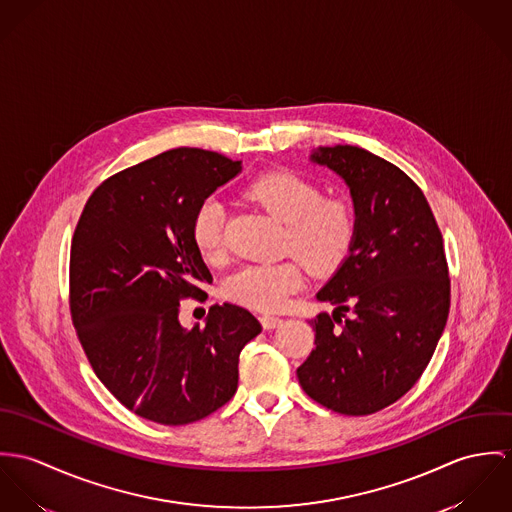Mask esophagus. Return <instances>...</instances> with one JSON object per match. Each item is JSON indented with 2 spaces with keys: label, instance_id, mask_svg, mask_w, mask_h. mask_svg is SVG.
<instances>
[{
  "label": "esophagus",
  "instance_id": "obj_1",
  "mask_svg": "<svg viewBox=\"0 0 512 512\" xmlns=\"http://www.w3.org/2000/svg\"><path fill=\"white\" fill-rule=\"evenodd\" d=\"M261 326H263L265 330H275V328L283 326V318L273 316V314H263V316H261Z\"/></svg>",
  "mask_w": 512,
  "mask_h": 512
}]
</instances>
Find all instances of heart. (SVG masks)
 <instances>
[{
	"label": "heart",
	"mask_w": 512,
	"mask_h": 512,
	"mask_svg": "<svg viewBox=\"0 0 512 512\" xmlns=\"http://www.w3.org/2000/svg\"><path fill=\"white\" fill-rule=\"evenodd\" d=\"M249 194L286 226V249L312 271L332 273L349 255L357 231L355 214L347 202L324 198L314 180L296 172H271L255 180ZM192 237L206 261L224 259V206L218 200H206L198 208ZM302 283L304 273L294 261L247 265L229 277L226 296L249 308L279 310Z\"/></svg>",
	"instance_id": "obj_1"
}]
</instances>
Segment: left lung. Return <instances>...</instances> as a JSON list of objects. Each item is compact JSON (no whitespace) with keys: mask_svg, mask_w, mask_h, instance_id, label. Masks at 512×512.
Listing matches in <instances>:
<instances>
[{"mask_svg":"<svg viewBox=\"0 0 512 512\" xmlns=\"http://www.w3.org/2000/svg\"><path fill=\"white\" fill-rule=\"evenodd\" d=\"M310 163L345 182L357 231L316 292L336 308L310 322L316 349L296 377L322 406L365 416L414 387L442 338L450 312L444 241L422 190L393 163L355 145L318 147Z\"/></svg>","mask_w":512,"mask_h":512,"instance_id":"8db88e82","label":"left lung"}]
</instances>
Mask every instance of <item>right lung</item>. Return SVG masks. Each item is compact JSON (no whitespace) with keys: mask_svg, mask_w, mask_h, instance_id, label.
I'll use <instances>...</instances> for the list:
<instances>
[{"mask_svg":"<svg viewBox=\"0 0 512 512\" xmlns=\"http://www.w3.org/2000/svg\"><path fill=\"white\" fill-rule=\"evenodd\" d=\"M241 161L171 149L100 184L70 249V310L94 373L137 416L182 426L237 391L245 343L261 334L241 306L214 304L204 328L180 324V300L212 275L192 237L198 208Z\"/></svg>","mask_w":512,"mask_h":512,"instance_id":"obj_1","label":"right lung"}]
</instances>
